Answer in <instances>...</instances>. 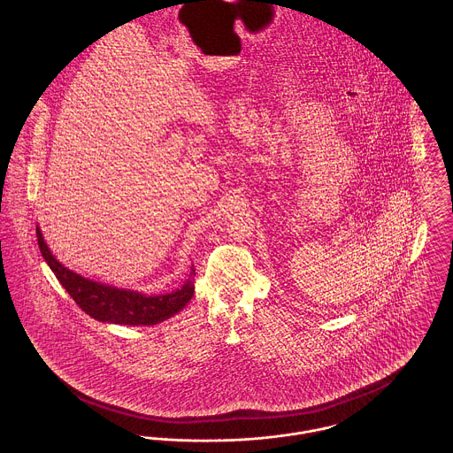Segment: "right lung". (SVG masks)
I'll return each instance as SVG.
<instances>
[{"label": "right lung", "instance_id": "1", "mask_svg": "<svg viewBox=\"0 0 453 453\" xmlns=\"http://www.w3.org/2000/svg\"><path fill=\"white\" fill-rule=\"evenodd\" d=\"M37 241L43 259L47 261L58 280L61 281L65 292L80 305L81 311H85L88 316L95 318L96 321L126 326H151L180 312L194 296V266L188 280L185 281L181 288L166 296L148 297L139 292L115 288L110 285L88 280L85 277L67 270L52 257L39 227Z\"/></svg>", "mask_w": 453, "mask_h": 453}]
</instances>
